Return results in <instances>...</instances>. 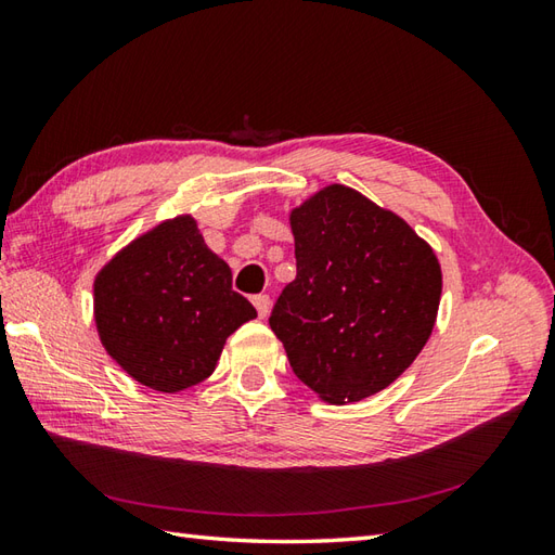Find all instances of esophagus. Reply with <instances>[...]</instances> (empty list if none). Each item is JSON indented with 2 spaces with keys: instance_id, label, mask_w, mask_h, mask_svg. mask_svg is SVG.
<instances>
[{
  "instance_id": "obj_1",
  "label": "esophagus",
  "mask_w": 555,
  "mask_h": 555,
  "mask_svg": "<svg viewBox=\"0 0 555 555\" xmlns=\"http://www.w3.org/2000/svg\"><path fill=\"white\" fill-rule=\"evenodd\" d=\"M253 305H255V310H257L259 317H262V320H264V317H269V308H271L269 296H255Z\"/></svg>"
}]
</instances>
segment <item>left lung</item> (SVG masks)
Wrapping results in <instances>:
<instances>
[{"instance_id":"obj_1","label":"left lung","mask_w":555,"mask_h":555,"mask_svg":"<svg viewBox=\"0 0 555 555\" xmlns=\"http://www.w3.org/2000/svg\"><path fill=\"white\" fill-rule=\"evenodd\" d=\"M288 221L298 274L269 326L293 372L332 405L384 391L434 332L439 257L403 217L340 183L293 207Z\"/></svg>"}]
</instances>
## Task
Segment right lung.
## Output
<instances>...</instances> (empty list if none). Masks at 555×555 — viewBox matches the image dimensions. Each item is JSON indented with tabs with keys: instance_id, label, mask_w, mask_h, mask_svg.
Returning <instances> with one entry per match:
<instances>
[{
	"instance_id": "add662e5",
	"label": "right lung",
	"mask_w": 555,
	"mask_h": 555,
	"mask_svg": "<svg viewBox=\"0 0 555 555\" xmlns=\"http://www.w3.org/2000/svg\"><path fill=\"white\" fill-rule=\"evenodd\" d=\"M92 302L109 358L159 393L207 379L227 338L257 317L191 215L162 221L121 247L98 271Z\"/></svg>"
}]
</instances>
